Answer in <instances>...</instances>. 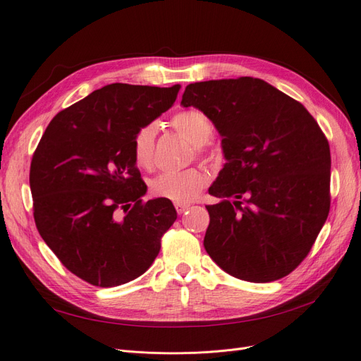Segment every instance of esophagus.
<instances>
[{"instance_id":"obj_1","label":"esophagus","mask_w":361,"mask_h":361,"mask_svg":"<svg viewBox=\"0 0 361 361\" xmlns=\"http://www.w3.org/2000/svg\"><path fill=\"white\" fill-rule=\"evenodd\" d=\"M174 207H176L178 214H183L185 211L190 209V204L188 203H179V202H176V203H174Z\"/></svg>"}]
</instances>
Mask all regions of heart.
Instances as JSON below:
<instances>
[{
    "label": "heart",
    "instance_id": "b5f03b06",
    "mask_svg": "<svg viewBox=\"0 0 361 361\" xmlns=\"http://www.w3.org/2000/svg\"><path fill=\"white\" fill-rule=\"evenodd\" d=\"M171 126L195 147H202L209 143L214 135L211 118L195 108L174 114L171 118ZM157 134L158 126L155 123H147L137 130L133 141V152L138 167L149 169L154 164ZM204 183L206 176L197 169L164 171L150 180V191L157 197L183 203L194 199L204 187Z\"/></svg>",
    "mask_w": 361,
    "mask_h": 361
}]
</instances>
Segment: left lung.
I'll use <instances>...</instances> for the list:
<instances>
[{"mask_svg": "<svg viewBox=\"0 0 361 361\" xmlns=\"http://www.w3.org/2000/svg\"><path fill=\"white\" fill-rule=\"evenodd\" d=\"M180 105L211 118L227 159L209 188L223 200L206 206L207 255L245 281L288 276L330 212L331 157L318 122L298 101L251 76L190 84Z\"/></svg>", "mask_w": 361, "mask_h": 361, "instance_id": "1", "label": "left lung"}]
</instances>
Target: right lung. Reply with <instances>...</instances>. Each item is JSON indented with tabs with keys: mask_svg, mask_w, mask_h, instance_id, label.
<instances>
[{
	"mask_svg": "<svg viewBox=\"0 0 361 361\" xmlns=\"http://www.w3.org/2000/svg\"><path fill=\"white\" fill-rule=\"evenodd\" d=\"M179 90V84H108L54 117L32 155L37 231L61 264L93 286H120L145 274L176 221L169 199L143 202L147 187L133 141Z\"/></svg>",
	"mask_w": 361,
	"mask_h": 361,
	"instance_id": "1",
	"label": "right lung"
}]
</instances>
